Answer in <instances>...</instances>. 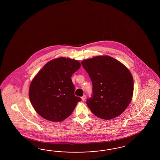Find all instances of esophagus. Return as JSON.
I'll return each instance as SVG.
<instances>
[{"instance_id": "34e87169", "label": "esophagus", "mask_w": 160, "mask_h": 160, "mask_svg": "<svg viewBox=\"0 0 160 160\" xmlns=\"http://www.w3.org/2000/svg\"><path fill=\"white\" fill-rule=\"evenodd\" d=\"M86 96L85 95L82 96V101H83V102L86 100Z\"/></svg>"}]
</instances>
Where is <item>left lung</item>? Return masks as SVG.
Returning <instances> with one entry per match:
<instances>
[{
  "label": "left lung",
  "mask_w": 160,
  "mask_h": 160,
  "mask_svg": "<svg viewBox=\"0 0 160 160\" xmlns=\"http://www.w3.org/2000/svg\"><path fill=\"white\" fill-rule=\"evenodd\" d=\"M92 84V97L87 105L92 113L104 120L119 116L131 102L134 81L122 63L109 56H99L82 62Z\"/></svg>",
  "instance_id": "8db88e82"
}]
</instances>
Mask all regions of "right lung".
<instances>
[{"instance_id": "right-lung-1", "label": "right lung", "mask_w": 160, "mask_h": 160, "mask_svg": "<svg viewBox=\"0 0 160 160\" xmlns=\"http://www.w3.org/2000/svg\"><path fill=\"white\" fill-rule=\"evenodd\" d=\"M80 66L76 60L61 57L49 61L35 76L29 87V99L40 116L59 122L71 115L81 101L74 95L71 77Z\"/></svg>"}]
</instances>
